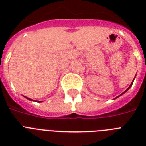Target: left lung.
<instances>
[{
    "label": "left lung",
    "instance_id": "1",
    "mask_svg": "<svg viewBox=\"0 0 146 146\" xmlns=\"http://www.w3.org/2000/svg\"><path fill=\"white\" fill-rule=\"evenodd\" d=\"M135 77H136V76H135ZM135 77H134V79H135ZM134 79H133V82H131V84H130V86H129V87H128V89H127V90H126V91H124V92H123V93H122V94H121V95H120V96H122V95H123V94H124V93H125V92H127V91H128V90H129V89H130V87H131V86H132V85H133V83ZM119 96H117V97H116V98H118V97H119ZM115 98H114V99H115Z\"/></svg>",
    "mask_w": 146,
    "mask_h": 146
}]
</instances>
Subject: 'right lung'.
<instances>
[{"label": "right lung", "instance_id": "1", "mask_svg": "<svg viewBox=\"0 0 146 146\" xmlns=\"http://www.w3.org/2000/svg\"><path fill=\"white\" fill-rule=\"evenodd\" d=\"M25 97H26V96H25ZM26 98H27V99H29V100H30V101H33V99H31V98H27V97H26ZM38 102H42V101H38Z\"/></svg>", "mask_w": 146, "mask_h": 146}]
</instances>
